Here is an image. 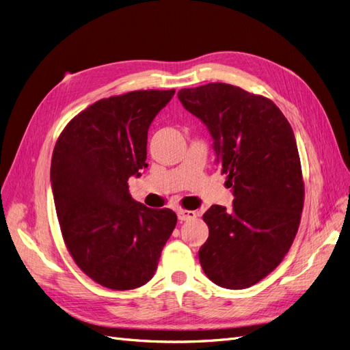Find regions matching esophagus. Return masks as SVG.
Wrapping results in <instances>:
<instances>
[{
	"label": "esophagus",
	"mask_w": 350,
	"mask_h": 350,
	"mask_svg": "<svg viewBox=\"0 0 350 350\" xmlns=\"http://www.w3.org/2000/svg\"><path fill=\"white\" fill-rule=\"evenodd\" d=\"M196 216H197V213H196V211H193V210H179V211H178V219L181 220V221L191 220V219H194Z\"/></svg>",
	"instance_id": "1"
}]
</instances>
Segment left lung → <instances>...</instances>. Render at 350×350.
<instances>
[{"mask_svg":"<svg viewBox=\"0 0 350 350\" xmlns=\"http://www.w3.org/2000/svg\"><path fill=\"white\" fill-rule=\"evenodd\" d=\"M178 99L207 126L235 197L230 210L215 204L203 215L201 267L221 288H250L279 266L298 232L304 183L292 126L270 99L226 83L183 89Z\"/></svg>","mask_w":350,"mask_h":350,"instance_id":"8db88e82","label":"left lung"}]
</instances>
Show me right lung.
I'll use <instances>...</instances> for the list:
<instances>
[{"label": "right lung", "mask_w": 350, "mask_h": 350, "mask_svg": "<svg viewBox=\"0 0 350 350\" xmlns=\"http://www.w3.org/2000/svg\"><path fill=\"white\" fill-rule=\"evenodd\" d=\"M175 90L100 99L61 133L51 187L66 245L90 279L115 291L140 288L157 269L176 225L171 208L135 201L129 178L147 167V133Z\"/></svg>", "instance_id": "add662e5"}]
</instances>
